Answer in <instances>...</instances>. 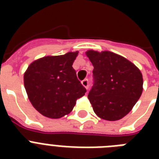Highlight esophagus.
Returning <instances> with one entry per match:
<instances>
[{
	"label": "esophagus",
	"mask_w": 159,
	"mask_h": 159,
	"mask_svg": "<svg viewBox=\"0 0 159 159\" xmlns=\"http://www.w3.org/2000/svg\"><path fill=\"white\" fill-rule=\"evenodd\" d=\"M82 85L86 88V89H88V80L85 79L83 80V81H82Z\"/></svg>",
	"instance_id": "1"
}]
</instances>
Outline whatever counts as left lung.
Returning <instances> with one entry per match:
<instances>
[{"instance_id": "1", "label": "left lung", "mask_w": 159, "mask_h": 159, "mask_svg": "<svg viewBox=\"0 0 159 159\" xmlns=\"http://www.w3.org/2000/svg\"><path fill=\"white\" fill-rule=\"evenodd\" d=\"M95 83L88 94L93 111L109 121L120 120L133 109L143 92L140 70L125 57L110 51L87 50Z\"/></svg>"}]
</instances>
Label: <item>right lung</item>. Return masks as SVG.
<instances>
[{
  "instance_id": "obj_1",
  "label": "right lung",
  "mask_w": 159,
  "mask_h": 159,
  "mask_svg": "<svg viewBox=\"0 0 159 159\" xmlns=\"http://www.w3.org/2000/svg\"><path fill=\"white\" fill-rule=\"evenodd\" d=\"M78 53L40 57L25 72L24 85L29 100L43 116L59 119L68 115L87 92L72 68Z\"/></svg>"
}]
</instances>
